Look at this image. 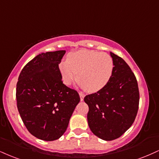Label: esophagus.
<instances>
[{"label": "esophagus", "mask_w": 159, "mask_h": 159, "mask_svg": "<svg viewBox=\"0 0 159 159\" xmlns=\"http://www.w3.org/2000/svg\"><path fill=\"white\" fill-rule=\"evenodd\" d=\"M79 95H80V98H81V101H84V98L85 95L84 94V93H82V92H79Z\"/></svg>", "instance_id": "1"}]
</instances>
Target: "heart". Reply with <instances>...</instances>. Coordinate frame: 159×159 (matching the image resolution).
Instances as JSON below:
<instances>
[{
    "label": "heart",
    "mask_w": 159,
    "mask_h": 159,
    "mask_svg": "<svg viewBox=\"0 0 159 159\" xmlns=\"http://www.w3.org/2000/svg\"><path fill=\"white\" fill-rule=\"evenodd\" d=\"M61 78L66 85L75 79L88 93H97L106 87L112 75L114 63L107 53L79 50L70 53L67 61L58 65Z\"/></svg>",
    "instance_id": "b5f03b06"
}]
</instances>
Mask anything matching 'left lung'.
Listing matches in <instances>:
<instances>
[{
  "mask_svg": "<svg viewBox=\"0 0 159 159\" xmlns=\"http://www.w3.org/2000/svg\"><path fill=\"white\" fill-rule=\"evenodd\" d=\"M114 70L104 89L86 95L87 121L91 131L100 139L112 141L131 127L139 105V90L134 73L123 58L110 52Z\"/></svg>",
  "mask_w": 159,
  "mask_h": 159,
  "instance_id": "1",
  "label": "left lung"
}]
</instances>
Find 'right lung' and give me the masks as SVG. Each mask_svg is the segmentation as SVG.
<instances>
[{
	"mask_svg": "<svg viewBox=\"0 0 159 159\" xmlns=\"http://www.w3.org/2000/svg\"><path fill=\"white\" fill-rule=\"evenodd\" d=\"M66 51L41 53L25 65L16 85L17 107L28 131L43 141L66 131L80 101L78 93L61 80L58 64Z\"/></svg>",
	"mask_w": 159,
	"mask_h": 159,
	"instance_id": "add662e5",
	"label": "right lung"
}]
</instances>
